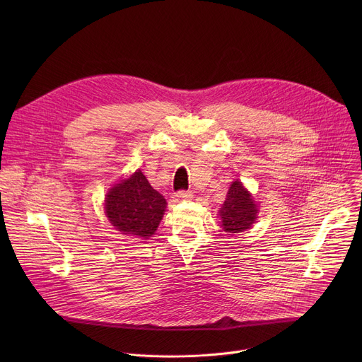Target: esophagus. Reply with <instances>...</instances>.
<instances>
[{"instance_id": "34e87169", "label": "esophagus", "mask_w": 362, "mask_h": 362, "mask_svg": "<svg viewBox=\"0 0 362 362\" xmlns=\"http://www.w3.org/2000/svg\"><path fill=\"white\" fill-rule=\"evenodd\" d=\"M176 197H177V199H183V200H189V199L193 197V194H192V192H189V190H180V192L176 193Z\"/></svg>"}]
</instances>
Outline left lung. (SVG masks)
<instances>
[{
  "label": "left lung",
  "mask_w": 362,
  "mask_h": 362,
  "mask_svg": "<svg viewBox=\"0 0 362 362\" xmlns=\"http://www.w3.org/2000/svg\"><path fill=\"white\" fill-rule=\"evenodd\" d=\"M257 204L253 196L238 179L232 182L226 200L219 211L222 219V229L230 235L245 232L252 228L257 219Z\"/></svg>",
  "instance_id": "left-lung-1"
}]
</instances>
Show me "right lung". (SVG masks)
<instances>
[{
	"label": "right lung",
	"instance_id": "add662e5",
	"mask_svg": "<svg viewBox=\"0 0 362 362\" xmlns=\"http://www.w3.org/2000/svg\"><path fill=\"white\" fill-rule=\"evenodd\" d=\"M166 204V199L150 186L141 170H137L109 189L105 211L116 230L148 239L158 230Z\"/></svg>",
	"mask_w": 362,
	"mask_h": 362
}]
</instances>
